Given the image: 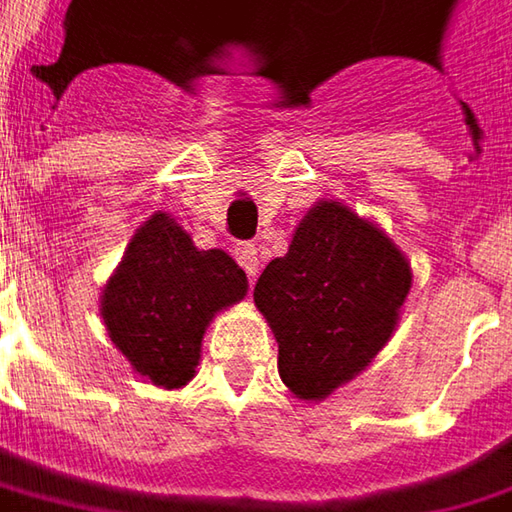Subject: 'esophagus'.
Here are the masks:
<instances>
[{
	"label": "esophagus",
	"mask_w": 512,
	"mask_h": 512,
	"mask_svg": "<svg viewBox=\"0 0 512 512\" xmlns=\"http://www.w3.org/2000/svg\"><path fill=\"white\" fill-rule=\"evenodd\" d=\"M234 257H237V263L246 269V275H249V278H255L257 266H260V252H257L255 243H237Z\"/></svg>",
	"instance_id": "esophagus-1"
}]
</instances>
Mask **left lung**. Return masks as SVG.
Listing matches in <instances>:
<instances>
[{
    "mask_svg": "<svg viewBox=\"0 0 512 512\" xmlns=\"http://www.w3.org/2000/svg\"><path fill=\"white\" fill-rule=\"evenodd\" d=\"M410 290V263L384 231L322 202L296 228L290 252L255 284L257 310L278 340L281 381L325 398L390 340Z\"/></svg>",
    "mask_w": 512,
    "mask_h": 512,
    "instance_id": "obj_1",
    "label": "left lung"
}]
</instances>
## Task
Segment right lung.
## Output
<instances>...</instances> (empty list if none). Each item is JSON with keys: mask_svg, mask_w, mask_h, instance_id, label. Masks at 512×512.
<instances>
[{"mask_svg": "<svg viewBox=\"0 0 512 512\" xmlns=\"http://www.w3.org/2000/svg\"><path fill=\"white\" fill-rule=\"evenodd\" d=\"M246 272L219 249L199 252L190 234L155 213L128 243L102 296L111 340L152 384L184 387L216 310L246 296Z\"/></svg>", "mask_w": 512, "mask_h": 512, "instance_id": "right-lung-1", "label": "right lung"}]
</instances>
